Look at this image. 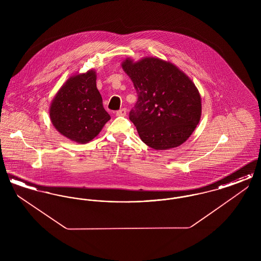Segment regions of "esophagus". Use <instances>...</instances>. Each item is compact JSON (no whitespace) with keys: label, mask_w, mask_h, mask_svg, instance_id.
<instances>
[{"label":"esophagus","mask_w":261,"mask_h":261,"mask_svg":"<svg viewBox=\"0 0 261 261\" xmlns=\"http://www.w3.org/2000/svg\"><path fill=\"white\" fill-rule=\"evenodd\" d=\"M126 112H127V111H126V109H120L119 111H117L116 112V115L117 116H125L126 115Z\"/></svg>","instance_id":"1"}]
</instances>
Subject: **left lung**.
<instances>
[{"label":"left lung","mask_w":261,"mask_h":261,"mask_svg":"<svg viewBox=\"0 0 261 261\" xmlns=\"http://www.w3.org/2000/svg\"><path fill=\"white\" fill-rule=\"evenodd\" d=\"M122 67L131 78L138 100L129 112L141 140L154 149L183 144L199 122V91L186 74L170 62L146 58L127 59Z\"/></svg>","instance_id":"obj_1"}]
</instances>
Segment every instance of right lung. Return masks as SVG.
<instances>
[{
	"label": "right lung",
	"mask_w": 261,
	"mask_h": 261,
	"mask_svg": "<svg viewBox=\"0 0 261 261\" xmlns=\"http://www.w3.org/2000/svg\"><path fill=\"white\" fill-rule=\"evenodd\" d=\"M50 116L61 134L77 143L97 136L111 115L102 107L95 71L70 77L53 99Z\"/></svg>",
	"instance_id": "obj_1"
}]
</instances>
